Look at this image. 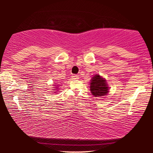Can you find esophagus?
<instances>
[{
    "instance_id": "34e87169",
    "label": "esophagus",
    "mask_w": 153,
    "mask_h": 153,
    "mask_svg": "<svg viewBox=\"0 0 153 153\" xmlns=\"http://www.w3.org/2000/svg\"><path fill=\"white\" fill-rule=\"evenodd\" d=\"M72 79H79V76L77 75H72Z\"/></svg>"
}]
</instances>
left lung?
<instances>
[{"label":"left lung","mask_w":153,"mask_h":153,"mask_svg":"<svg viewBox=\"0 0 153 153\" xmlns=\"http://www.w3.org/2000/svg\"><path fill=\"white\" fill-rule=\"evenodd\" d=\"M90 91L94 97H104L108 92V87L106 80L99 75L92 77L90 82Z\"/></svg>","instance_id":"1"}]
</instances>
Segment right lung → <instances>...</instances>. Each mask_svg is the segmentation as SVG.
<instances>
[{"label": "right lung", "instance_id": "1", "mask_svg": "<svg viewBox=\"0 0 153 153\" xmlns=\"http://www.w3.org/2000/svg\"><path fill=\"white\" fill-rule=\"evenodd\" d=\"M57 89H58V88H57Z\"/></svg>", "mask_w": 153, "mask_h": 153}]
</instances>
